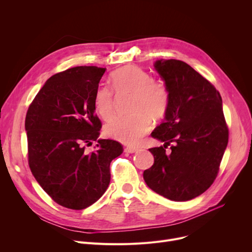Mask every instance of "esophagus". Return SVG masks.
I'll return each instance as SVG.
<instances>
[{"label":"esophagus","instance_id":"34e87169","mask_svg":"<svg viewBox=\"0 0 252 252\" xmlns=\"http://www.w3.org/2000/svg\"><path fill=\"white\" fill-rule=\"evenodd\" d=\"M138 151V148H135V147H126L125 149V152L126 153H135Z\"/></svg>","mask_w":252,"mask_h":252}]
</instances>
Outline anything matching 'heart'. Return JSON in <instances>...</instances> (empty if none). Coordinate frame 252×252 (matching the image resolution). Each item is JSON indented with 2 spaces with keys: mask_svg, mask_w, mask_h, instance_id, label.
Instances as JSON below:
<instances>
[{
  "mask_svg": "<svg viewBox=\"0 0 252 252\" xmlns=\"http://www.w3.org/2000/svg\"><path fill=\"white\" fill-rule=\"evenodd\" d=\"M117 94L133 95L129 111L133 114L117 116L105 126V135L129 146L137 145L150 129L152 122L163 118L169 107L166 86L136 65H126L110 75ZM94 107L98 115L108 121L114 114V97L106 86H99L94 94Z\"/></svg>",
  "mask_w": 252,
  "mask_h": 252,
  "instance_id": "b5f03b06",
  "label": "heart"
}]
</instances>
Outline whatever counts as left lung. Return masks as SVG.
<instances>
[{
	"mask_svg": "<svg viewBox=\"0 0 252 252\" xmlns=\"http://www.w3.org/2000/svg\"><path fill=\"white\" fill-rule=\"evenodd\" d=\"M154 68L169 93L164 121L151 133L163 146L149 149L153 165L144 170L147 186L169 200L188 201L217 178L229 140L219 91L187 63L156 60ZM171 143L172 151L165 148Z\"/></svg>",
	"mask_w": 252,
	"mask_h": 252,
	"instance_id": "1",
	"label": "left lung"
}]
</instances>
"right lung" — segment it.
<instances>
[{
    "instance_id": "right-lung-1",
    "label": "right lung",
    "mask_w": 252,
    "mask_h": 252,
    "mask_svg": "<svg viewBox=\"0 0 252 252\" xmlns=\"http://www.w3.org/2000/svg\"><path fill=\"white\" fill-rule=\"evenodd\" d=\"M106 68L77 66L51 76L25 117L32 173L58 204L84 209L95 203L110 183V162L124 148L98 139L101 122L94 94ZM97 140L93 153L85 146Z\"/></svg>"
}]
</instances>
